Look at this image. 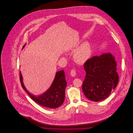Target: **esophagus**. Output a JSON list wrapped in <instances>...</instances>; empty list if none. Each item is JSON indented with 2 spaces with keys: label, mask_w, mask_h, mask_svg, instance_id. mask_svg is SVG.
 <instances>
[{
  "label": "esophagus",
  "mask_w": 133,
  "mask_h": 133,
  "mask_svg": "<svg viewBox=\"0 0 133 133\" xmlns=\"http://www.w3.org/2000/svg\"><path fill=\"white\" fill-rule=\"evenodd\" d=\"M70 74H71V75L72 76V77H74V76H76V70L74 69L72 70L71 71V72H70Z\"/></svg>",
  "instance_id": "esophagus-1"
}]
</instances>
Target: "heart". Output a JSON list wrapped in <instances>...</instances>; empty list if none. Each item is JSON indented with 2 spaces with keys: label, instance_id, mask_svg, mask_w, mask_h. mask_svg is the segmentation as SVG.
I'll return each instance as SVG.
<instances>
[{
  "label": "heart",
  "instance_id": "1",
  "mask_svg": "<svg viewBox=\"0 0 133 133\" xmlns=\"http://www.w3.org/2000/svg\"><path fill=\"white\" fill-rule=\"evenodd\" d=\"M92 48L88 42H85L78 46L74 52V58L76 62L84 63L87 61L92 55Z\"/></svg>",
  "mask_w": 133,
  "mask_h": 133
}]
</instances>
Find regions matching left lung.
Here are the masks:
<instances>
[{"label":"left lung","instance_id":"8db88e82","mask_svg":"<svg viewBox=\"0 0 133 133\" xmlns=\"http://www.w3.org/2000/svg\"><path fill=\"white\" fill-rule=\"evenodd\" d=\"M116 67L115 58L110 53L95 56L84 63L86 73L82 90L89 100L95 102L104 100L115 89L119 81Z\"/></svg>","mask_w":133,"mask_h":133}]
</instances>
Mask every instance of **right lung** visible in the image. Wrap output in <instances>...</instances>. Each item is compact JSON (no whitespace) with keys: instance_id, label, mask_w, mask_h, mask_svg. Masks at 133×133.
I'll return each instance as SVG.
<instances>
[{"instance_id":"obj_1","label":"right lung","mask_w":133,"mask_h":133,"mask_svg":"<svg viewBox=\"0 0 133 133\" xmlns=\"http://www.w3.org/2000/svg\"><path fill=\"white\" fill-rule=\"evenodd\" d=\"M25 45L23 46V48ZM20 80L23 89L34 101L40 105L44 107L53 109L60 107L63 104L65 95V90L67 85L64 70L56 72L54 80L50 88L43 94L39 96L31 94L27 91L23 84L20 71Z\"/></svg>"}]
</instances>
